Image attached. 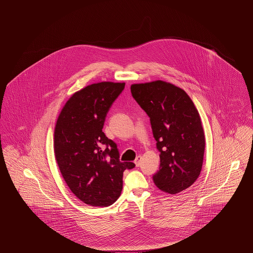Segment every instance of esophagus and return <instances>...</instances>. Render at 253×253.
<instances>
[{"instance_id": "34e87169", "label": "esophagus", "mask_w": 253, "mask_h": 253, "mask_svg": "<svg viewBox=\"0 0 253 253\" xmlns=\"http://www.w3.org/2000/svg\"><path fill=\"white\" fill-rule=\"evenodd\" d=\"M141 159H142V157H140V156H138V157L135 158L134 164H135L136 167H139V165H140V163H141Z\"/></svg>"}]
</instances>
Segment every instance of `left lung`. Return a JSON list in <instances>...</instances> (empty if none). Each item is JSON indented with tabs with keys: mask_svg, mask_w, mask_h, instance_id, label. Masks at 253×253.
<instances>
[{
	"mask_svg": "<svg viewBox=\"0 0 253 253\" xmlns=\"http://www.w3.org/2000/svg\"><path fill=\"white\" fill-rule=\"evenodd\" d=\"M133 98L150 117L159 151L160 167L154 183L175 194L198 178L205 152V133L198 110L189 95L164 81L131 85Z\"/></svg>",
	"mask_w": 253,
	"mask_h": 253,
	"instance_id": "left-lung-1",
	"label": "left lung"
}]
</instances>
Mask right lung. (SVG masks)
I'll return each instance as SVG.
<instances>
[{"instance_id": "obj_1", "label": "right lung", "mask_w": 253, "mask_h": 253, "mask_svg": "<svg viewBox=\"0 0 253 253\" xmlns=\"http://www.w3.org/2000/svg\"><path fill=\"white\" fill-rule=\"evenodd\" d=\"M124 83L101 82L74 93L61 109L54 131V153L69 189L84 203L108 207L122 191L132 162H121L117 144L102 132L109 109Z\"/></svg>"}]
</instances>
